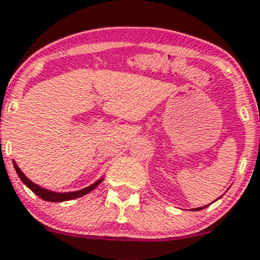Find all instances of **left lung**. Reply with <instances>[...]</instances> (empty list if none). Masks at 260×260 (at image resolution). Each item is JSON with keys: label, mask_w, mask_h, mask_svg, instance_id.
<instances>
[{"label": "left lung", "mask_w": 260, "mask_h": 260, "mask_svg": "<svg viewBox=\"0 0 260 260\" xmlns=\"http://www.w3.org/2000/svg\"><path fill=\"white\" fill-rule=\"evenodd\" d=\"M218 199H219V198H218ZM218 199H217V200H218ZM217 200H215V201H217ZM213 203H214V201H213ZM207 207H208V205H205V207H200V208H192V209H190V210L195 212V210H201V209H204V208H207Z\"/></svg>", "instance_id": "8db88e82"}]
</instances>
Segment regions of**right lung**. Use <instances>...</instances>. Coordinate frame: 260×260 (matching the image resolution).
<instances>
[{
	"label": "right lung",
	"instance_id": "add662e5",
	"mask_svg": "<svg viewBox=\"0 0 260 260\" xmlns=\"http://www.w3.org/2000/svg\"><path fill=\"white\" fill-rule=\"evenodd\" d=\"M14 168H15L19 178L21 179V182H23L26 187L30 188V190L38 196V198L43 199L45 201H50V203H61V201H68V200H73V199L81 198V196L86 195V193L91 192L92 190H94V188L100 185L104 179V177H101L100 179H97L96 182H93L92 185L87 186L86 188H82V190H78V191H70V192H56V191H51V190H47V188L41 187V186H38L37 183L31 182L30 179H29L28 177L21 172V169L19 168L18 164H16L15 161H14Z\"/></svg>",
	"mask_w": 260,
	"mask_h": 260
}]
</instances>
